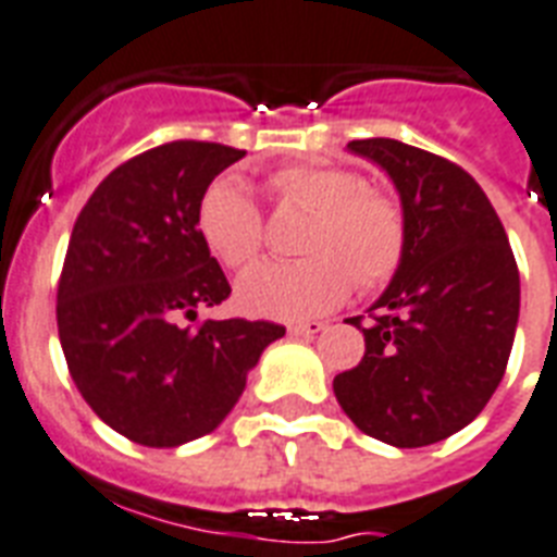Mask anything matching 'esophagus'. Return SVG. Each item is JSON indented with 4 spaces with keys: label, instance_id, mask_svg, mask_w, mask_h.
<instances>
[{
    "label": "esophagus",
    "instance_id": "34e87169",
    "mask_svg": "<svg viewBox=\"0 0 557 557\" xmlns=\"http://www.w3.org/2000/svg\"><path fill=\"white\" fill-rule=\"evenodd\" d=\"M323 329H325L323 320H302V323L288 325V332H292L294 337H314V334H320Z\"/></svg>",
    "mask_w": 557,
    "mask_h": 557
}]
</instances>
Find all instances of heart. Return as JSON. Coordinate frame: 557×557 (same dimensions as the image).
<instances>
[{"label": "heart", "instance_id": "b5f03b06", "mask_svg": "<svg viewBox=\"0 0 557 557\" xmlns=\"http://www.w3.org/2000/svg\"><path fill=\"white\" fill-rule=\"evenodd\" d=\"M271 197L309 208L302 260H269L237 283L239 309L255 318L300 320L341 306L357 283L377 288L406 255V216L395 197L360 174L323 162H297L269 176ZM197 232L225 269H246L263 248V214L248 185L223 176L197 206Z\"/></svg>", "mask_w": 557, "mask_h": 557}]
</instances>
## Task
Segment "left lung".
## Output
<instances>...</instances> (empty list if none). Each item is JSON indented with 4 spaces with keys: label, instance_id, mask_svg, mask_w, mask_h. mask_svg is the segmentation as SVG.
Segmentation results:
<instances>
[{
    "label": "left lung",
    "instance_id": "8db88e82",
    "mask_svg": "<svg viewBox=\"0 0 557 557\" xmlns=\"http://www.w3.org/2000/svg\"><path fill=\"white\" fill-rule=\"evenodd\" d=\"M377 162L406 216V255L369 309L363 360L334 377L360 432L418 449L469 426L512 351L521 277L490 197L467 171L397 139H351Z\"/></svg>",
    "mask_w": 557,
    "mask_h": 557
}]
</instances>
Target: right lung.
Masks as SVG:
<instances>
[{"label":"right lung","instance_id":"1","mask_svg":"<svg viewBox=\"0 0 557 557\" xmlns=\"http://www.w3.org/2000/svg\"><path fill=\"white\" fill-rule=\"evenodd\" d=\"M246 151L176 139L122 162L79 211L57 288L59 343L85 404L139 446L214 432L269 343V320H206L232 294L197 206Z\"/></svg>","mask_w":557,"mask_h":557}]
</instances>
